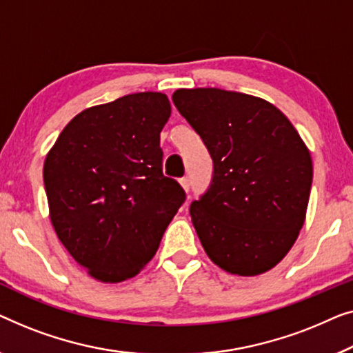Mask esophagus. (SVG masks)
Instances as JSON below:
<instances>
[{"mask_svg": "<svg viewBox=\"0 0 353 353\" xmlns=\"http://www.w3.org/2000/svg\"><path fill=\"white\" fill-rule=\"evenodd\" d=\"M179 182H181V185H182V188H183V190H185V192H188V190H190V181H188V179H187V177H183V179H181V181H179Z\"/></svg>", "mask_w": 353, "mask_h": 353, "instance_id": "esophagus-1", "label": "esophagus"}]
</instances>
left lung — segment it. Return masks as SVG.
<instances>
[{
  "label": "left lung",
  "instance_id": "8db88e82",
  "mask_svg": "<svg viewBox=\"0 0 353 353\" xmlns=\"http://www.w3.org/2000/svg\"><path fill=\"white\" fill-rule=\"evenodd\" d=\"M172 102L212 158L210 187L190 205L206 254L233 275L274 269L304 225L314 177L309 148L264 99L196 88L177 89Z\"/></svg>",
  "mask_w": 353,
  "mask_h": 353
}]
</instances>
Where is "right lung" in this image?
<instances>
[{
  "label": "right lung",
  "instance_id": "right-lung-1",
  "mask_svg": "<svg viewBox=\"0 0 353 353\" xmlns=\"http://www.w3.org/2000/svg\"><path fill=\"white\" fill-rule=\"evenodd\" d=\"M170 115L161 92L128 94L86 108L44 160L54 230L99 281L137 275L185 201L179 182L163 176L160 132Z\"/></svg>",
  "mask_w": 353,
  "mask_h": 353
}]
</instances>
